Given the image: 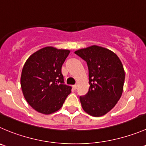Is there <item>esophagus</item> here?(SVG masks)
I'll list each match as a JSON object with an SVG mask.
<instances>
[{"instance_id":"34e87169","label":"esophagus","mask_w":146,"mask_h":146,"mask_svg":"<svg viewBox=\"0 0 146 146\" xmlns=\"http://www.w3.org/2000/svg\"><path fill=\"white\" fill-rule=\"evenodd\" d=\"M73 89H74V90H77V84H75V85L73 86Z\"/></svg>"}]
</instances>
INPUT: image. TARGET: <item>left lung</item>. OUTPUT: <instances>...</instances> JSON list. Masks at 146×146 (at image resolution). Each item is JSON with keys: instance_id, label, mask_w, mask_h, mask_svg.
<instances>
[{"instance_id": "8db88e82", "label": "left lung", "mask_w": 146, "mask_h": 146, "mask_svg": "<svg viewBox=\"0 0 146 146\" xmlns=\"http://www.w3.org/2000/svg\"><path fill=\"white\" fill-rule=\"evenodd\" d=\"M74 53L87 62L89 70L88 92L80 97L82 109L93 117L111 110L123 91L125 70L118 56L108 48L92 45Z\"/></svg>"}]
</instances>
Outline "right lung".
Instances as JSON below:
<instances>
[{"label":"right lung","mask_w":146,"mask_h":146,"mask_svg":"<svg viewBox=\"0 0 146 146\" xmlns=\"http://www.w3.org/2000/svg\"><path fill=\"white\" fill-rule=\"evenodd\" d=\"M70 51L46 46L31 55L23 65L21 87L26 102L36 111L50 115L59 110L71 93L64 84L62 66Z\"/></svg>","instance_id":"obj_1"}]
</instances>
